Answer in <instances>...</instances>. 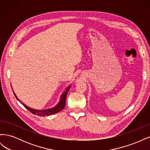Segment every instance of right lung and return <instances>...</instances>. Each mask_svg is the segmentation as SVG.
<instances>
[{
	"label": "right lung",
	"instance_id": "add662e5",
	"mask_svg": "<svg viewBox=\"0 0 150 150\" xmlns=\"http://www.w3.org/2000/svg\"><path fill=\"white\" fill-rule=\"evenodd\" d=\"M70 88H71V86H69V87H68L67 88V89L66 90V91L64 92V93L62 95L61 101H60L59 103L57 105L56 107H54V108H51V109H48V110H34V109H32V108H30L28 106H25V104H24L23 103H21L23 104L24 106L27 109V110H28L30 112H32L33 114L35 115L41 116H49V115H53V114H55V113L60 112L61 110H62L64 108L65 105H66V96H67V94L68 93V91H69ZM13 94H14L15 96H16V98L17 100L19 101V99H18L17 97L16 96V95L15 94V93H13Z\"/></svg>",
	"mask_w": 150,
	"mask_h": 150
}]
</instances>
